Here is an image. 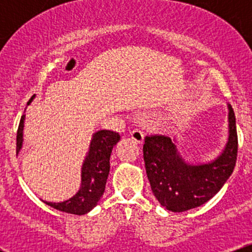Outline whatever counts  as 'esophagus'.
<instances>
[{
  "label": "esophagus",
  "instance_id": "34e87169",
  "mask_svg": "<svg viewBox=\"0 0 252 252\" xmlns=\"http://www.w3.org/2000/svg\"><path fill=\"white\" fill-rule=\"evenodd\" d=\"M130 137H131L137 144H142L144 141V134L138 129L132 130V131L130 132Z\"/></svg>",
  "mask_w": 252,
  "mask_h": 252
}]
</instances>
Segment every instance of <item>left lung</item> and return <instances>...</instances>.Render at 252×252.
Segmentation results:
<instances>
[{
	"mask_svg": "<svg viewBox=\"0 0 252 252\" xmlns=\"http://www.w3.org/2000/svg\"><path fill=\"white\" fill-rule=\"evenodd\" d=\"M230 135L224 152L215 161L189 164L170 137L152 135L144 138L143 158L147 176L158 202L172 212L201 206L220 190L236 166L238 136L232 106L228 105Z\"/></svg>",
	"mask_w": 252,
	"mask_h": 252,
	"instance_id": "1",
	"label": "left lung"
}]
</instances>
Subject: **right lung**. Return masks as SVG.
<instances>
[{"instance_id":"right-lung-1","label":"right lung","mask_w":252,"mask_h":252,"mask_svg":"<svg viewBox=\"0 0 252 252\" xmlns=\"http://www.w3.org/2000/svg\"><path fill=\"white\" fill-rule=\"evenodd\" d=\"M34 96L28 100L32 102ZM25 115L20 121L16 135V153L22 146V130H24ZM121 136L118 132L110 130H99L94 135L89 154L84 161L82 168V187L74 196L63 202H47L48 206L71 215L82 216L88 213L97 205L105 189L106 179L110 172V155Z\"/></svg>"}]
</instances>
